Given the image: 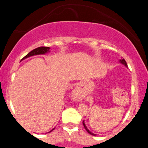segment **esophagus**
Segmentation results:
<instances>
[{
    "label": "esophagus",
    "instance_id": "1",
    "mask_svg": "<svg viewBox=\"0 0 148 148\" xmlns=\"http://www.w3.org/2000/svg\"><path fill=\"white\" fill-rule=\"evenodd\" d=\"M74 93H75V91H74Z\"/></svg>",
    "mask_w": 148,
    "mask_h": 148
}]
</instances>
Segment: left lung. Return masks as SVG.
<instances>
[{
  "label": "left lung",
  "instance_id": "left-lung-1",
  "mask_svg": "<svg viewBox=\"0 0 148 148\" xmlns=\"http://www.w3.org/2000/svg\"><path fill=\"white\" fill-rule=\"evenodd\" d=\"M120 62H121L122 64H123L124 65H125V66H126V67H127V64L126 61H125V59H123V60H120ZM83 125H84V127H85V129H86V131H87V132H88V133H89V134H90L91 135H92V136H95V134H93V133H92V132H90L89 130H88V129L87 128V127H86V125H85V123H84V121H83Z\"/></svg>",
  "mask_w": 148,
  "mask_h": 148
}]
</instances>
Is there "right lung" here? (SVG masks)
Segmentation results:
<instances>
[{"mask_svg": "<svg viewBox=\"0 0 148 148\" xmlns=\"http://www.w3.org/2000/svg\"><path fill=\"white\" fill-rule=\"evenodd\" d=\"M49 49H50V48H49V47H38V48L33 49V51H31L28 53L27 54V55L25 56L23 58V59L27 58L33 56H35V55H41V54H45L46 53L49 51ZM53 130L54 129H53L52 130Z\"/></svg>", "mask_w": 148, "mask_h": 148, "instance_id": "1", "label": "right lung"}]
</instances>
